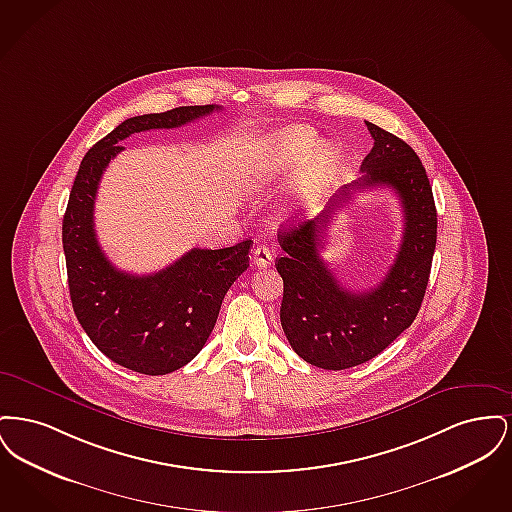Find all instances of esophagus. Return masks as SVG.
Masks as SVG:
<instances>
[{
  "mask_svg": "<svg viewBox=\"0 0 512 512\" xmlns=\"http://www.w3.org/2000/svg\"><path fill=\"white\" fill-rule=\"evenodd\" d=\"M251 261L257 268H268L272 263V251L268 249L267 245L259 244L253 249Z\"/></svg>",
  "mask_w": 512,
  "mask_h": 512,
  "instance_id": "34e87169",
  "label": "esophagus"
}]
</instances>
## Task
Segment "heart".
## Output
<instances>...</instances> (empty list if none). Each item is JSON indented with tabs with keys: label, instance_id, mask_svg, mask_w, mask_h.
<instances>
[{
	"label": "heart",
	"instance_id": "heart-1",
	"mask_svg": "<svg viewBox=\"0 0 512 512\" xmlns=\"http://www.w3.org/2000/svg\"><path fill=\"white\" fill-rule=\"evenodd\" d=\"M313 134L303 128H288L267 140L255 157L251 180L257 186L268 184L276 178H284L295 171L305 159L306 151L313 146ZM309 151V150H308ZM310 152V151H309ZM334 167V155L330 149L318 146L312 149L305 161L303 184L299 190L301 201H311L320 194Z\"/></svg>",
	"mask_w": 512,
	"mask_h": 512
}]
</instances>
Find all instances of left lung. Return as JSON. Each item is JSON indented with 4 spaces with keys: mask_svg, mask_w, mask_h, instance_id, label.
Masks as SVG:
<instances>
[{
    "mask_svg": "<svg viewBox=\"0 0 512 512\" xmlns=\"http://www.w3.org/2000/svg\"><path fill=\"white\" fill-rule=\"evenodd\" d=\"M374 146L353 184L343 186L315 220L278 232L284 257L276 270L284 280L280 322L293 351L326 370L363 365L413 324L422 305L438 238L432 186L413 147L366 121ZM388 185L400 197L404 240L385 280L372 291L343 289L321 261L318 246L329 219L357 189Z\"/></svg>",
    "mask_w": 512,
    "mask_h": 512,
    "instance_id": "left-lung-1",
    "label": "left lung"
}]
</instances>
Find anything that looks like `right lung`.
Returning a JSON list of instances; mask_svg holds the SVG:
<instances>
[{
    "label": "right lung",
    "mask_w": 512,
    "mask_h": 512,
    "mask_svg": "<svg viewBox=\"0 0 512 512\" xmlns=\"http://www.w3.org/2000/svg\"><path fill=\"white\" fill-rule=\"evenodd\" d=\"M219 109V105H188L126 119L84 155L74 178L63 217L74 315L103 355L140 374H169L188 365L203 349L224 295L249 267L253 242L224 249L194 247L169 267L146 276L119 270L96 238L99 180L130 134L178 128Z\"/></svg>",
    "instance_id": "obj_1"
}]
</instances>
